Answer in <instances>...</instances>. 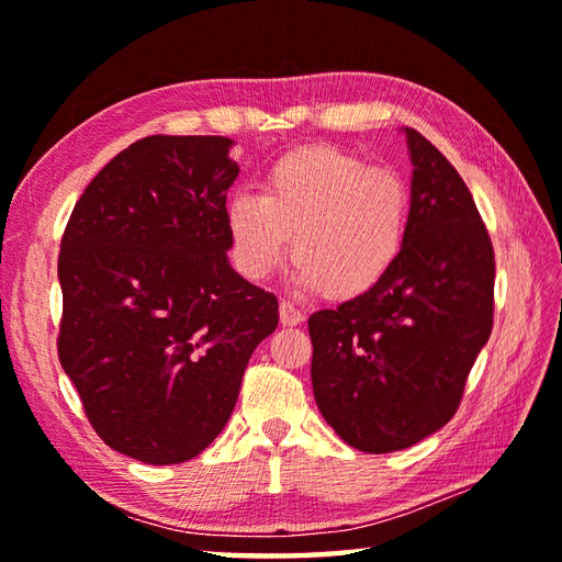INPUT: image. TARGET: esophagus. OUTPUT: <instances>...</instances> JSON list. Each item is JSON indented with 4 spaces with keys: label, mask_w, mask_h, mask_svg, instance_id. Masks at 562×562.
<instances>
[{
    "label": "esophagus",
    "mask_w": 562,
    "mask_h": 562,
    "mask_svg": "<svg viewBox=\"0 0 562 562\" xmlns=\"http://www.w3.org/2000/svg\"><path fill=\"white\" fill-rule=\"evenodd\" d=\"M280 321L282 326H300L304 321V312L300 306H294L290 300L280 302Z\"/></svg>",
    "instance_id": "34e87169"
}]
</instances>
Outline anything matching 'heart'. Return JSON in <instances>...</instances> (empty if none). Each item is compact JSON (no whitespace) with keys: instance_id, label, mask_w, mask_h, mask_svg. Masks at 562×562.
I'll use <instances>...</instances> for the list:
<instances>
[{"instance_id":"b5f03b06","label":"heart","mask_w":562,"mask_h":562,"mask_svg":"<svg viewBox=\"0 0 562 562\" xmlns=\"http://www.w3.org/2000/svg\"><path fill=\"white\" fill-rule=\"evenodd\" d=\"M413 198L389 166L336 147L284 154L262 173L258 195L226 207L232 258L248 280H266L288 250L304 290L364 294L396 266L411 232Z\"/></svg>"}]
</instances>
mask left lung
<instances>
[{
  "mask_svg": "<svg viewBox=\"0 0 562 562\" xmlns=\"http://www.w3.org/2000/svg\"><path fill=\"white\" fill-rule=\"evenodd\" d=\"M413 159L411 232L376 288L308 316L321 415L367 453L408 449L459 411L491 338L495 250L459 171L405 127Z\"/></svg>",
  "mask_w": 562,
  "mask_h": 562,
  "instance_id": "1",
  "label": "left lung"
}]
</instances>
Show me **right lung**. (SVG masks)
<instances>
[{
  "instance_id": "obj_1",
  "label": "right lung",
  "mask_w": 562,
  "mask_h": 562,
  "mask_svg": "<svg viewBox=\"0 0 562 562\" xmlns=\"http://www.w3.org/2000/svg\"><path fill=\"white\" fill-rule=\"evenodd\" d=\"M229 147L133 142L83 190L59 244V364L105 445L151 465L210 447L280 321L278 296L226 260Z\"/></svg>"
}]
</instances>
